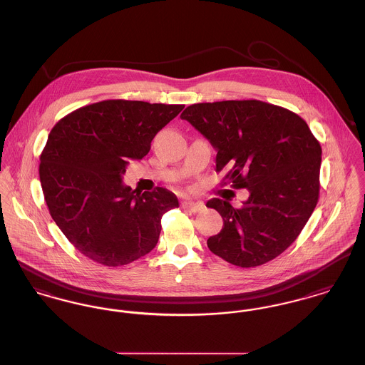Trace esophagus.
<instances>
[{
  "mask_svg": "<svg viewBox=\"0 0 365 365\" xmlns=\"http://www.w3.org/2000/svg\"><path fill=\"white\" fill-rule=\"evenodd\" d=\"M182 207L188 209L192 213H197V212L203 210V203L202 202H194V200H184Z\"/></svg>",
  "mask_w": 365,
  "mask_h": 365,
  "instance_id": "esophagus-1",
  "label": "esophagus"
}]
</instances>
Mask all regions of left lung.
Wrapping results in <instances>:
<instances>
[{
	"mask_svg": "<svg viewBox=\"0 0 365 365\" xmlns=\"http://www.w3.org/2000/svg\"><path fill=\"white\" fill-rule=\"evenodd\" d=\"M191 123L217 150L224 184L246 188L241 207L210 199L222 217L209 249L238 267H256L287 250L314 212L319 195L321 145L307 123L291 110L257 99L188 106Z\"/></svg>",
	"mask_w": 365,
	"mask_h": 365,
	"instance_id": "1",
	"label": "left lung"
}]
</instances>
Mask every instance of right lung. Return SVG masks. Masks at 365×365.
<instances>
[{
  "label": "right lung",
  "instance_id": "obj_1",
  "mask_svg": "<svg viewBox=\"0 0 365 365\" xmlns=\"http://www.w3.org/2000/svg\"><path fill=\"white\" fill-rule=\"evenodd\" d=\"M184 105L108 99L76 109L53 125L40 156L49 215L74 247L108 267L145 256L162 216L178 207L166 188L124 185L130 159H143L153 137Z\"/></svg>",
  "mask_w": 365,
  "mask_h": 365
}]
</instances>
